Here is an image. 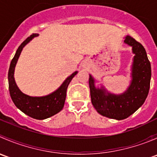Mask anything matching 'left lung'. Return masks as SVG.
Here are the masks:
<instances>
[{"label":"left lung","mask_w":157,"mask_h":157,"mask_svg":"<svg viewBox=\"0 0 157 157\" xmlns=\"http://www.w3.org/2000/svg\"><path fill=\"white\" fill-rule=\"evenodd\" d=\"M124 42L132 47L131 80L127 90L121 94L109 92L104 86L96 87V80L90 74L89 86L92 104L102 116L116 120L127 118L136 112L146 100L150 90L151 66L143 45L127 36Z\"/></svg>","instance_id":"8db88e82"}]
</instances>
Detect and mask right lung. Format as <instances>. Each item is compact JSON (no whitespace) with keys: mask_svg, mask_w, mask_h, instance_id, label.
<instances>
[{"mask_svg":"<svg viewBox=\"0 0 157 157\" xmlns=\"http://www.w3.org/2000/svg\"><path fill=\"white\" fill-rule=\"evenodd\" d=\"M38 36L39 34L37 33L31 35L19 46L10 62L8 71V83L11 99L17 108L31 118L43 120L53 116L62 110L65 102L67 86L73 77L78 73V71H75L67 77L62 84L55 91L46 96H30L23 93L17 86L14 79L15 67L23 48L33 38Z\"/></svg>","mask_w":157,"mask_h":157,"instance_id":"right-lung-1","label":"right lung"}]
</instances>
